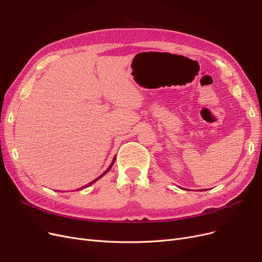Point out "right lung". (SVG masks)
<instances>
[{"label":"right lung","mask_w":262,"mask_h":262,"mask_svg":"<svg viewBox=\"0 0 262 262\" xmlns=\"http://www.w3.org/2000/svg\"><path fill=\"white\" fill-rule=\"evenodd\" d=\"M115 161H116V158H114V161H113V163H112V164H110V166H109V167H108V169H107V170H106V171H105V172H104V173H101V175H100V176H99V177H98V178H96V179H95V180H93V181H92V182H90V184H89V185H86V186H84V187H82V188H81V189H84V188H86V187H89V186H91V185H93V184H94V182H96V181H97V180H98V179H99V178H101V177H102V176H104V175H105V173H107V172H108V171H109V170H110V168H112V167H113V165H114V163H115Z\"/></svg>","instance_id":"add662e5"}]
</instances>
